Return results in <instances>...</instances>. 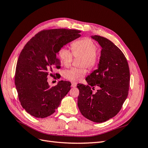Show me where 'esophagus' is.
Listing matches in <instances>:
<instances>
[{
  "mask_svg": "<svg viewBox=\"0 0 148 148\" xmlns=\"http://www.w3.org/2000/svg\"><path fill=\"white\" fill-rule=\"evenodd\" d=\"M76 86H77V84L75 83H71V87L74 88V87H76Z\"/></svg>",
  "mask_w": 148,
  "mask_h": 148,
  "instance_id": "obj_1",
  "label": "esophagus"
}]
</instances>
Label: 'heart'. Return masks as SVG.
I'll return each mask as SVG.
<instances>
[{"label": "heart", "mask_w": 148, "mask_h": 148, "mask_svg": "<svg viewBox=\"0 0 148 148\" xmlns=\"http://www.w3.org/2000/svg\"><path fill=\"white\" fill-rule=\"evenodd\" d=\"M71 51L75 57H82V67H86L91 70L95 68L99 60V53L97 51V46L92 39L84 38L74 42L71 45ZM72 53L66 47L60 49L58 57L62 65L65 67L70 66L73 60ZM86 73L84 69H70L64 72V77L72 82H77L79 78L84 77Z\"/></svg>", "instance_id": "b5f03b06"}]
</instances>
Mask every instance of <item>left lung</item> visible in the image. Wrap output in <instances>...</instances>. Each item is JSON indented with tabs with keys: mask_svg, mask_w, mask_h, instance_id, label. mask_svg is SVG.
Segmentation results:
<instances>
[{
	"mask_svg": "<svg viewBox=\"0 0 148 148\" xmlns=\"http://www.w3.org/2000/svg\"><path fill=\"white\" fill-rule=\"evenodd\" d=\"M102 48L97 69L86 78L88 85L78 84V106L84 117L102 123L114 117L128 95L130 70L127 59L115 44L106 38L91 36ZM97 86L96 93L92 91Z\"/></svg>",
	"mask_w": 148,
	"mask_h": 148,
	"instance_id": "1",
	"label": "left lung"
}]
</instances>
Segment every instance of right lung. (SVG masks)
I'll return each mask as SVG.
<instances>
[{
    "mask_svg": "<svg viewBox=\"0 0 148 148\" xmlns=\"http://www.w3.org/2000/svg\"><path fill=\"white\" fill-rule=\"evenodd\" d=\"M76 29L44 30L26 43L18 59L15 84L23 108L36 118H45L56 112L70 90L69 82L60 81L51 87L47 76L54 66L60 68L57 54L66 44L81 36Z\"/></svg>",
    "mask_w": 148,
    "mask_h": 148,
    "instance_id": "add662e5",
    "label": "right lung"
}]
</instances>
